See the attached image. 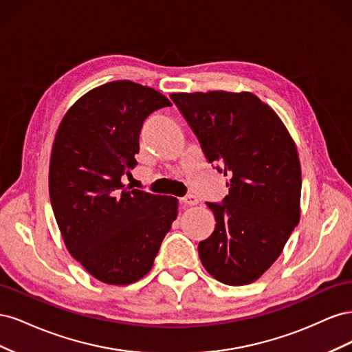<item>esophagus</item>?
Wrapping results in <instances>:
<instances>
[{
    "instance_id": "1",
    "label": "esophagus",
    "mask_w": 352,
    "mask_h": 352,
    "mask_svg": "<svg viewBox=\"0 0 352 352\" xmlns=\"http://www.w3.org/2000/svg\"><path fill=\"white\" fill-rule=\"evenodd\" d=\"M180 204H184V206H195V204H198V198L195 195H192V194H188V195L180 198Z\"/></svg>"
}]
</instances>
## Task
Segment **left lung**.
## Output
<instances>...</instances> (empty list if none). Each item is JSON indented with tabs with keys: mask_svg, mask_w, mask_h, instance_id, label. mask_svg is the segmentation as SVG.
<instances>
[{
	"mask_svg": "<svg viewBox=\"0 0 352 352\" xmlns=\"http://www.w3.org/2000/svg\"><path fill=\"white\" fill-rule=\"evenodd\" d=\"M201 150L229 177L221 204L207 202L216 228L201 241L206 270L232 286L257 280L300 221L301 166L285 124L250 92L172 94Z\"/></svg>",
	"mask_w": 352,
	"mask_h": 352,
	"instance_id": "left-lung-1",
	"label": "left lung"
}]
</instances>
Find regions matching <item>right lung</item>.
<instances>
[{
	"label": "right lung",
	"instance_id": "right-lung-1",
	"mask_svg": "<svg viewBox=\"0 0 352 352\" xmlns=\"http://www.w3.org/2000/svg\"><path fill=\"white\" fill-rule=\"evenodd\" d=\"M172 105L131 80L85 94L61 120L50 162V199L69 252L95 279L129 285L151 270L177 216L175 197L123 185L144 120Z\"/></svg>",
	"mask_w": 352,
	"mask_h": 352
}]
</instances>
